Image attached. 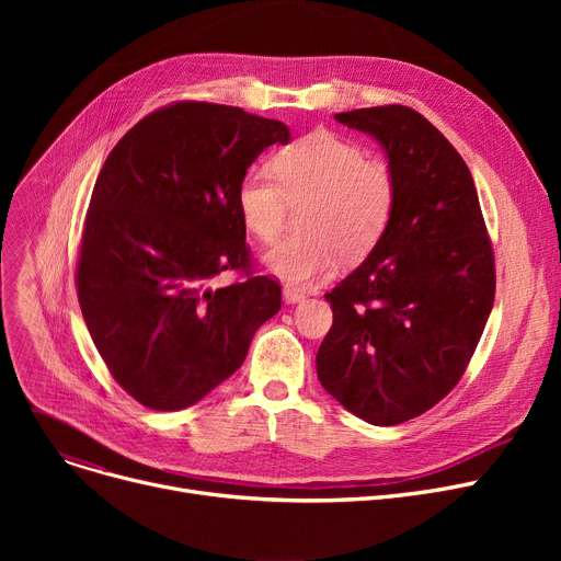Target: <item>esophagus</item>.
Here are the masks:
<instances>
[{
    "mask_svg": "<svg viewBox=\"0 0 561 561\" xmlns=\"http://www.w3.org/2000/svg\"><path fill=\"white\" fill-rule=\"evenodd\" d=\"M284 300H286L288 305L302 302V300H305V293L298 290V288H293V286H284Z\"/></svg>",
    "mask_w": 561,
    "mask_h": 561,
    "instance_id": "esophagus-1",
    "label": "esophagus"
}]
</instances>
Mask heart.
<instances>
[{"mask_svg":"<svg viewBox=\"0 0 561 561\" xmlns=\"http://www.w3.org/2000/svg\"><path fill=\"white\" fill-rule=\"evenodd\" d=\"M307 233L288 236L263 256L265 268L293 286H311L336 271L341 254L364 256L385 233L398 199L389 161L373 159L355 140L311 131L284 145L273 170H248L236 202L245 227L261 241L282 231L288 199H309Z\"/></svg>","mask_w":561,"mask_h":561,"instance_id":"heart-1","label":"heart"}]
</instances>
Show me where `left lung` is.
<instances>
[{
	"label": "left lung",
	"instance_id": "left-lung-1",
	"mask_svg": "<svg viewBox=\"0 0 561 561\" xmlns=\"http://www.w3.org/2000/svg\"><path fill=\"white\" fill-rule=\"evenodd\" d=\"M334 117L385 147L398 199L368 259L325 293L334 322L316 370L362 421L400 425L444 400L473 357L495 296L493 248L468 165L419 111Z\"/></svg>",
	"mask_w": 561,
	"mask_h": 561
}]
</instances>
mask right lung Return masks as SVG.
I'll return each instance as SVG.
<instances>
[{
    "label": "right lung",
    "mask_w": 561,
    "mask_h": 561,
    "mask_svg": "<svg viewBox=\"0 0 561 561\" xmlns=\"http://www.w3.org/2000/svg\"><path fill=\"white\" fill-rule=\"evenodd\" d=\"M290 131L239 106L174 102L106 157L83 220L77 296L108 373L134 400L180 411L241 368L282 286L252 273L236 188ZM225 270L247 279L222 289Z\"/></svg>",
    "instance_id": "1"
}]
</instances>
